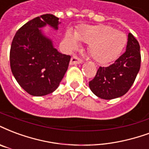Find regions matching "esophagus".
Wrapping results in <instances>:
<instances>
[{
	"instance_id": "obj_1",
	"label": "esophagus",
	"mask_w": 149,
	"mask_h": 149,
	"mask_svg": "<svg viewBox=\"0 0 149 149\" xmlns=\"http://www.w3.org/2000/svg\"><path fill=\"white\" fill-rule=\"evenodd\" d=\"M83 62V61L80 59V58H78L77 57H76V56H73V57H72L71 60H70V65H77V64H81Z\"/></svg>"
}]
</instances>
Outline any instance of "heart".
<instances>
[{
    "label": "heart",
    "mask_w": 149,
    "mask_h": 149,
    "mask_svg": "<svg viewBox=\"0 0 149 149\" xmlns=\"http://www.w3.org/2000/svg\"><path fill=\"white\" fill-rule=\"evenodd\" d=\"M79 40L89 44L88 51L95 61L105 64L119 56L127 42V37L122 31L105 25L83 27L75 34L69 30L65 32L64 42L69 49H77Z\"/></svg>",
    "instance_id": "b5f03b06"
}]
</instances>
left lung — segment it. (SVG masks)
I'll return each mask as SVG.
<instances>
[{
	"label": "left lung",
	"instance_id": "left-lung-1",
	"mask_svg": "<svg viewBox=\"0 0 149 149\" xmlns=\"http://www.w3.org/2000/svg\"><path fill=\"white\" fill-rule=\"evenodd\" d=\"M140 45L131 33L128 35L126 50L114 63L100 67L89 88L96 96L103 100L121 97L133 85L141 67Z\"/></svg>",
	"mask_w": 149,
	"mask_h": 149
}]
</instances>
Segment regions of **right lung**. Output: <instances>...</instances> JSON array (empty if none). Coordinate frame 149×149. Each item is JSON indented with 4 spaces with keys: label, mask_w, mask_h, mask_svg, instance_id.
Listing matches in <instances>:
<instances>
[{
    "label": "right lung",
    "mask_w": 149,
    "mask_h": 149,
    "mask_svg": "<svg viewBox=\"0 0 149 149\" xmlns=\"http://www.w3.org/2000/svg\"><path fill=\"white\" fill-rule=\"evenodd\" d=\"M59 19L52 14L35 17L17 31L10 49V66L22 88L33 96L50 94L58 88L71 57L54 48L41 28L58 29Z\"/></svg>",
    "instance_id": "right-lung-1"
}]
</instances>
